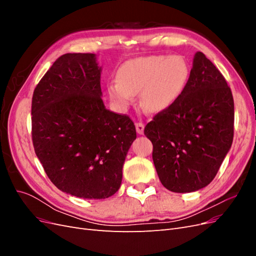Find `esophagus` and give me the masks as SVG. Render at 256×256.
<instances>
[{
	"mask_svg": "<svg viewBox=\"0 0 256 256\" xmlns=\"http://www.w3.org/2000/svg\"><path fill=\"white\" fill-rule=\"evenodd\" d=\"M136 129L138 134H143L144 132V124L143 122H136Z\"/></svg>",
	"mask_w": 256,
	"mask_h": 256,
	"instance_id": "obj_1",
	"label": "esophagus"
}]
</instances>
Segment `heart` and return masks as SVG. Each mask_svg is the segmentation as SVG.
Returning <instances> with one entry per match:
<instances>
[{"label": "heart", "instance_id": "heart-1", "mask_svg": "<svg viewBox=\"0 0 256 256\" xmlns=\"http://www.w3.org/2000/svg\"><path fill=\"white\" fill-rule=\"evenodd\" d=\"M189 65L182 56H150L130 60L122 65L118 81L108 90L113 102L127 108L141 92L146 111L158 113L168 109L184 92L189 79Z\"/></svg>", "mask_w": 256, "mask_h": 256}]
</instances>
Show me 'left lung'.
Wrapping results in <instances>:
<instances>
[{"instance_id":"obj_1","label":"left lung","mask_w":256,"mask_h":256,"mask_svg":"<svg viewBox=\"0 0 256 256\" xmlns=\"http://www.w3.org/2000/svg\"><path fill=\"white\" fill-rule=\"evenodd\" d=\"M161 184L173 192L202 189L218 173L234 138V99L226 80L198 52L182 95L145 126Z\"/></svg>"}]
</instances>
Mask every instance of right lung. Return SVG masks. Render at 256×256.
I'll list each match as a JSON object with an SVG mask.
<instances>
[{
	"mask_svg": "<svg viewBox=\"0 0 256 256\" xmlns=\"http://www.w3.org/2000/svg\"><path fill=\"white\" fill-rule=\"evenodd\" d=\"M100 96L95 54L66 53L32 98L36 156L56 188L81 198H106L120 189L124 161L136 138L129 116L106 110Z\"/></svg>",
	"mask_w": 256,
	"mask_h": 256,
	"instance_id": "add662e5",
	"label": "right lung"
}]
</instances>
